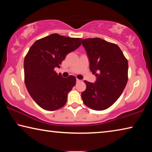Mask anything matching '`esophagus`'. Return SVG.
<instances>
[{
  "mask_svg": "<svg viewBox=\"0 0 152 152\" xmlns=\"http://www.w3.org/2000/svg\"><path fill=\"white\" fill-rule=\"evenodd\" d=\"M81 82L80 80H79V79H76V82Z\"/></svg>",
  "mask_w": 152,
  "mask_h": 152,
  "instance_id": "1",
  "label": "esophagus"
}]
</instances>
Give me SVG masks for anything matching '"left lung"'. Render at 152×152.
I'll return each mask as SVG.
<instances>
[{
    "label": "left lung",
    "mask_w": 152,
    "mask_h": 152,
    "mask_svg": "<svg viewBox=\"0 0 152 152\" xmlns=\"http://www.w3.org/2000/svg\"><path fill=\"white\" fill-rule=\"evenodd\" d=\"M96 76L94 83L84 80L86 88L81 96L84 104L95 110L108 109L117 101L128 80V61L119 46L101 38L82 41Z\"/></svg>",
    "instance_id": "1"
}]
</instances>
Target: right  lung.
Instances as JSON below:
<instances>
[{
  "mask_svg": "<svg viewBox=\"0 0 152 152\" xmlns=\"http://www.w3.org/2000/svg\"><path fill=\"white\" fill-rule=\"evenodd\" d=\"M81 40L53 33L37 40L30 48L24 60L25 83L31 96L42 109L56 110L66 104L76 78H63L54 68H60L66 55L80 46Z\"/></svg>",
  "mask_w": 152,
  "mask_h": 152,
  "instance_id": "obj_1",
  "label": "right lung"
}]
</instances>
